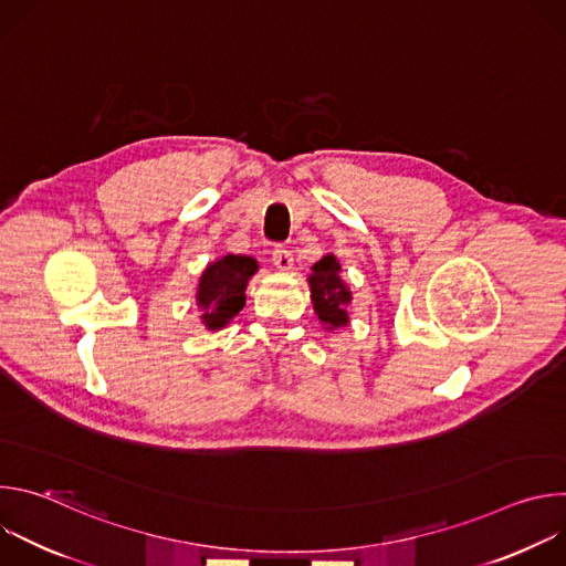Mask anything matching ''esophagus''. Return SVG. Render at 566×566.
<instances>
[{
	"instance_id": "34e87169",
	"label": "esophagus",
	"mask_w": 566,
	"mask_h": 566,
	"mask_svg": "<svg viewBox=\"0 0 566 566\" xmlns=\"http://www.w3.org/2000/svg\"><path fill=\"white\" fill-rule=\"evenodd\" d=\"M273 264L280 269V271H291L293 269V255L289 249L284 247H275L273 249Z\"/></svg>"
}]
</instances>
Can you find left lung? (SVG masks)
<instances>
[{"label": "left lung", "instance_id": "obj_1", "mask_svg": "<svg viewBox=\"0 0 566 566\" xmlns=\"http://www.w3.org/2000/svg\"><path fill=\"white\" fill-rule=\"evenodd\" d=\"M340 262L334 255H325L311 266L308 275L313 311L325 329L332 332L349 325L347 306L352 302V291L340 280Z\"/></svg>", "mask_w": 566, "mask_h": 566}]
</instances>
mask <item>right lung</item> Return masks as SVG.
<instances>
[{
    "mask_svg": "<svg viewBox=\"0 0 566 566\" xmlns=\"http://www.w3.org/2000/svg\"><path fill=\"white\" fill-rule=\"evenodd\" d=\"M258 269V262L247 255H223L206 266L197 286V304L208 332L223 329L244 308L249 280Z\"/></svg>",
    "mask_w": 566,
    "mask_h": 566,
    "instance_id": "right-lung-1",
    "label": "right lung"
}]
</instances>
